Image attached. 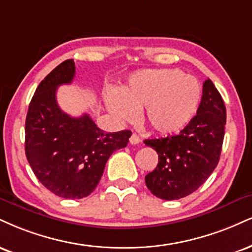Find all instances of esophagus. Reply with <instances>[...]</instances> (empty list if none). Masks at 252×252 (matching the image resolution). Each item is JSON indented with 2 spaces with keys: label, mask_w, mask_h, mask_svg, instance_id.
Masks as SVG:
<instances>
[{
  "label": "esophagus",
  "mask_w": 252,
  "mask_h": 252,
  "mask_svg": "<svg viewBox=\"0 0 252 252\" xmlns=\"http://www.w3.org/2000/svg\"><path fill=\"white\" fill-rule=\"evenodd\" d=\"M129 141H130V143H131V144H138L139 141H141V138H139V136L137 134H135V132H134V134L130 136Z\"/></svg>",
  "instance_id": "esophagus-1"
}]
</instances>
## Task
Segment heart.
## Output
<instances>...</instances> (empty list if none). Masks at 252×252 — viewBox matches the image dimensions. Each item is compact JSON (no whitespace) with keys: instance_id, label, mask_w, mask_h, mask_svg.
Listing matches in <instances>:
<instances>
[{"instance_id":"obj_1","label":"heart","mask_w":252,"mask_h":252,"mask_svg":"<svg viewBox=\"0 0 252 252\" xmlns=\"http://www.w3.org/2000/svg\"><path fill=\"white\" fill-rule=\"evenodd\" d=\"M202 89L198 81L178 69H149L132 75L122 95L111 90L105 104L121 121L134 120L143 110V121L153 131L169 135L186 128L196 115Z\"/></svg>"}]
</instances>
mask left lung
<instances>
[{
    "label": "left lung",
    "instance_id": "8db88e82",
    "mask_svg": "<svg viewBox=\"0 0 252 252\" xmlns=\"http://www.w3.org/2000/svg\"><path fill=\"white\" fill-rule=\"evenodd\" d=\"M196 116L180 134L145 139L158 154L155 170L145 176L151 193L165 201L183 198L208 180L220 160L226 123L224 101L211 80L203 83Z\"/></svg>",
    "mask_w": 252,
    "mask_h": 252
}]
</instances>
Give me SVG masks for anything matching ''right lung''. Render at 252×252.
Masks as SVG:
<instances>
[{
	"instance_id": "right-lung-1",
	"label": "right lung",
	"mask_w": 252,
	"mask_h": 252,
	"mask_svg": "<svg viewBox=\"0 0 252 252\" xmlns=\"http://www.w3.org/2000/svg\"><path fill=\"white\" fill-rule=\"evenodd\" d=\"M74 60L57 65L30 101L26 118V156L37 180L56 196L80 199L101 180L109 157L126 147L131 131L104 132L89 115L71 117L61 110L57 88L71 83Z\"/></svg>"
}]
</instances>
